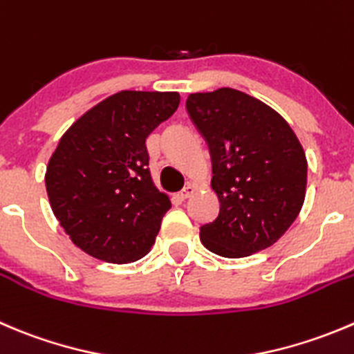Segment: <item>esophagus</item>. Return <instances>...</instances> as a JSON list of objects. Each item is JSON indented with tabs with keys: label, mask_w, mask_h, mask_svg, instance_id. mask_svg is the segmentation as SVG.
<instances>
[{
	"label": "esophagus",
	"mask_w": 354,
	"mask_h": 354,
	"mask_svg": "<svg viewBox=\"0 0 354 354\" xmlns=\"http://www.w3.org/2000/svg\"><path fill=\"white\" fill-rule=\"evenodd\" d=\"M194 192H195L194 185H188V187H185L183 190L180 192V195H178V197H180L181 201H185V198H190L192 195H194Z\"/></svg>",
	"instance_id": "34e87169"
}]
</instances>
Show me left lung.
<instances>
[{
  "label": "left lung",
  "mask_w": 354,
  "mask_h": 354,
  "mask_svg": "<svg viewBox=\"0 0 354 354\" xmlns=\"http://www.w3.org/2000/svg\"><path fill=\"white\" fill-rule=\"evenodd\" d=\"M188 114L209 145L219 214L201 228L205 249L245 257L268 249L304 204L308 160L289 122L243 91L192 93Z\"/></svg>",
  "instance_id": "1"
}]
</instances>
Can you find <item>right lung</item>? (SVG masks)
<instances>
[{"label": "right lung", "instance_id": "add662e5", "mask_svg": "<svg viewBox=\"0 0 354 354\" xmlns=\"http://www.w3.org/2000/svg\"><path fill=\"white\" fill-rule=\"evenodd\" d=\"M178 105L176 91H119L60 138L44 183L51 211L86 254L126 264L150 252L171 201L153 183L145 142Z\"/></svg>", "mask_w": 354, "mask_h": 354}]
</instances>
